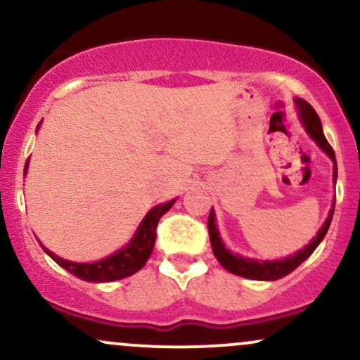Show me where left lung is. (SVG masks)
<instances>
[{"label": "left lung", "mask_w": 360, "mask_h": 360, "mask_svg": "<svg viewBox=\"0 0 360 360\" xmlns=\"http://www.w3.org/2000/svg\"><path fill=\"white\" fill-rule=\"evenodd\" d=\"M296 106L300 111V120L303 123L304 130L308 131V135L318 143V147L325 152L330 159L333 160V179L337 181V159L335 152L330 147L328 140L325 139L323 128H321L320 117L316 115V111L313 110V106L304 100H296ZM333 210H335V203L332 206V212H330L328 218H326L323 226L320 229V232L316 233V237L308 243L304 249L296 252L295 255H289L286 259L281 260H254L249 257H242L238 254H232L225 245H223L220 233H218L217 223H214V213L213 208L210 212L208 218V232H210V242H212V249L214 257L218 259V262L225 267L226 271L232 272L235 276H242L247 279H255V281H276L284 278V276L291 274L301 262H304L309 255L315 252L318 243L323 240V237L328 232V226L332 223Z\"/></svg>", "instance_id": "obj_1"}]
</instances>
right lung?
Instances as JSON below:
<instances>
[{"mask_svg":"<svg viewBox=\"0 0 360 360\" xmlns=\"http://www.w3.org/2000/svg\"><path fill=\"white\" fill-rule=\"evenodd\" d=\"M37 130H39V127H37ZM25 174H27V166H25ZM174 203L176 200L169 201V203L154 206V208L146 214L142 223H140L134 238H131L123 249L108 255L106 259L98 260V262H72V260L62 259L59 255L53 254V252L45 249L42 243H40V247H42V249L47 252V255H51L52 260H56L60 267H64L65 271H69L71 274L76 276V278L88 281V283H110V281L128 278V276L135 274V272L146 266L147 259L150 257L152 249H154L157 235L155 230L157 225H159L160 217H162L164 213H167L169 208Z\"/></svg>","mask_w":360,"mask_h":360,"instance_id":"right-lung-1","label":"right lung"}]
</instances>
